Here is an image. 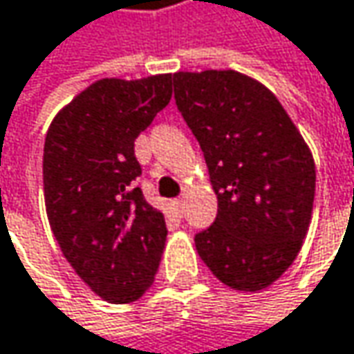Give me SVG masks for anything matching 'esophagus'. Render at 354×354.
<instances>
[{"label":"esophagus","instance_id":"obj_1","mask_svg":"<svg viewBox=\"0 0 354 354\" xmlns=\"http://www.w3.org/2000/svg\"><path fill=\"white\" fill-rule=\"evenodd\" d=\"M173 207H175V214L177 215L183 214V201H181V199H175V201H173Z\"/></svg>","mask_w":354,"mask_h":354}]
</instances>
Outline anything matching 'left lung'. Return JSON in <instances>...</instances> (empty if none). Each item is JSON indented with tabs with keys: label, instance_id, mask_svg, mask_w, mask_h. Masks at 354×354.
Returning a JSON list of instances; mask_svg holds the SVG:
<instances>
[{
	"label": "left lung",
	"instance_id": "1",
	"mask_svg": "<svg viewBox=\"0 0 354 354\" xmlns=\"http://www.w3.org/2000/svg\"><path fill=\"white\" fill-rule=\"evenodd\" d=\"M173 86L217 195L215 221L195 236L197 254L225 286L264 290L306 238L313 153L280 100L241 72H177Z\"/></svg>",
	"mask_w": 354,
	"mask_h": 354
}]
</instances>
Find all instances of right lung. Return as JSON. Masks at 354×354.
I'll return each instance as SVG.
<instances>
[{"mask_svg":"<svg viewBox=\"0 0 354 354\" xmlns=\"http://www.w3.org/2000/svg\"><path fill=\"white\" fill-rule=\"evenodd\" d=\"M171 94V74L102 78L66 104L46 135L50 227L82 282L113 304L139 300L159 270L167 225L135 185V140Z\"/></svg>","mask_w":354,"mask_h":354,"instance_id":"1","label":"right lung"}]
</instances>
